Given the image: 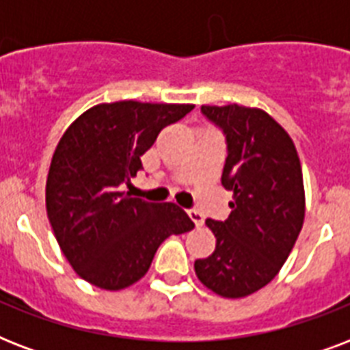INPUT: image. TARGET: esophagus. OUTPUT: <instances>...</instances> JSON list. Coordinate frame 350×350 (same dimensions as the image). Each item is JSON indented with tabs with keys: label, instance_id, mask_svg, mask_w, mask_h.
I'll return each mask as SVG.
<instances>
[{
	"label": "esophagus",
	"instance_id": "esophagus-1",
	"mask_svg": "<svg viewBox=\"0 0 350 350\" xmlns=\"http://www.w3.org/2000/svg\"><path fill=\"white\" fill-rule=\"evenodd\" d=\"M187 214H189V218L192 219V224L196 225V227H202L203 219H205V218H203V214L200 213V211H189Z\"/></svg>",
	"mask_w": 350,
	"mask_h": 350
}]
</instances>
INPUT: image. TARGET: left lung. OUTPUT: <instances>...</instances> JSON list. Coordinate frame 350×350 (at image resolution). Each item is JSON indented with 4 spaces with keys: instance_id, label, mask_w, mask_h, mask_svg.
<instances>
[{
    "instance_id": "8db88e82",
    "label": "left lung",
    "mask_w": 350,
    "mask_h": 350,
    "mask_svg": "<svg viewBox=\"0 0 350 350\" xmlns=\"http://www.w3.org/2000/svg\"><path fill=\"white\" fill-rule=\"evenodd\" d=\"M227 137L221 185L232 191L225 221L207 219L216 249L194 261L198 280L224 298H245L274 280L305 219L301 163L293 139L261 109L203 105Z\"/></svg>"
}]
</instances>
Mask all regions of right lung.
I'll use <instances>...</instances> for the list:
<instances>
[{"instance_id": "add662e5", "label": "right lung", "mask_w": 350, "mask_h": 350, "mask_svg": "<svg viewBox=\"0 0 350 350\" xmlns=\"http://www.w3.org/2000/svg\"><path fill=\"white\" fill-rule=\"evenodd\" d=\"M194 109L185 103L114 101L85 111L57 143L45 202L59 249L79 278L105 291L142 280L172 234L194 227L174 203L129 196L123 183L142 167L161 129Z\"/></svg>"}]
</instances>
